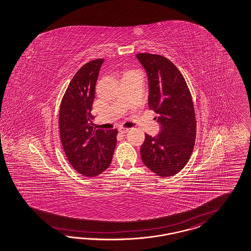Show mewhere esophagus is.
<instances>
[{"label": "esophagus", "mask_w": 251, "mask_h": 251, "mask_svg": "<svg viewBox=\"0 0 251 251\" xmlns=\"http://www.w3.org/2000/svg\"><path fill=\"white\" fill-rule=\"evenodd\" d=\"M119 131H120L121 133H127V132L129 131V129H128V128L121 127V128H119Z\"/></svg>", "instance_id": "obj_1"}]
</instances>
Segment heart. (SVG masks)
<instances>
[{"instance_id": "b5f03b06", "label": "heart", "mask_w": 251, "mask_h": 251, "mask_svg": "<svg viewBox=\"0 0 251 251\" xmlns=\"http://www.w3.org/2000/svg\"><path fill=\"white\" fill-rule=\"evenodd\" d=\"M132 75H141V74L135 71V70H125L122 72V79H125V78H128L129 76H132Z\"/></svg>"}]
</instances>
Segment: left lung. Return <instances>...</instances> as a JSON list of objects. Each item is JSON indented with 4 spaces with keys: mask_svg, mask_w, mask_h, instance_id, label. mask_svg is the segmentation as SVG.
Segmentation results:
<instances>
[{
    "mask_svg": "<svg viewBox=\"0 0 251 251\" xmlns=\"http://www.w3.org/2000/svg\"><path fill=\"white\" fill-rule=\"evenodd\" d=\"M148 76L150 109L158 114V135L145 134L141 147L143 163L157 176H173L189 161L197 121L189 88L179 69L159 54H136Z\"/></svg>",
    "mask_w": 251,
    "mask_h": 251,
    "instance_id": "8db88e82",
    "label": "left lung"
}]
</instances>
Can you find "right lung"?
Instances as JSON below:
<instances>
[{
    "label": "right lung",
    "mask_w": 251,
    "mask_h": 251,
    "mask_svg": "<svg viewBox=\"0 0 251 251\" xmlns=\"http://www.w3.org/2000/svg\"><path fill=\"white\" fill-rule=\"evenodd\" d=\"M103 58L85 64L73 76L62 99L59 131L70 164L83 176L100 175L110 165L118 129H94L91 120L96 82Z\"/></svg>",
    "instance_id": "obj_1"
}]
</instances>
